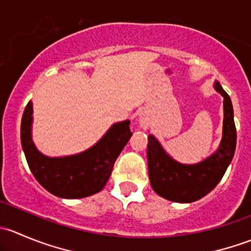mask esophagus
<instances>
[{"mask_svg": "<svg viewBox=\"0 0 251 251\" xmlns=\"http://www.w3.org/2000/svg\"><path fill=\"white\" fill-rule=\"evenodd\" d=\"M138 123H140V126L142 128H148L149 119L143 114V115L140 116V120H138Z\"/></svg>", "mask_w": 251, "mask_h": 251, "instance_id": "34e87169", "label": "esophagus"}]
</instances>
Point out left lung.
<instances>
[{"instance_id": "8db88e82", "label": "left lung", "mask_w": 251, "mask_h": 251, "mask_svg": "<svg viewBox=\"0 0 251 251\" xmlns=\"http://www.w3.org/2000/svg\"><path fill=\"white\" fill-rule=\"evenodd\" d=\"M214 87L224 97V125L219 148L211 155L197 164L178 163L155 136H148L147 156L151 188L168 201L192 203L203 198L221 181L233 159L237 144L233 107L220 82L216 81Z\"/></svg>"}]
</instances>
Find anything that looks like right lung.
<instances>
[{"mask_svg": "<svg viewBox=\"0 0 251 251\" xmlns=\"http://www.w3.org/2000/svg\"><path fill=\"white\" fill-rule=\"evenodd\" d=\"M32 119L30 100L20 126V140L27 165L37 182L59 198H85L102 191L109 179L116 158L132 136L130 120L120 121L113 124L97 143L81 153L47 156L32 141Z\"/></svg>", "mask_w": 251, "mask_h": 251, "instance_id": "right-lung-1", "label": "right lung"}]
</instances>
